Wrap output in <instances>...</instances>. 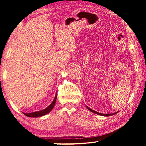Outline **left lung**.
<instances>
[{"label":"left lung","mask_w":146,"mask_h":146,"mask_svg":"<svg viewBox=\"0 0 146 146\" xmlns=\"http://www.w3.org/2000/svg\"><path fill=\"white\" fill-rule=\"evenodd\" d=\"M86 108H87L90 111H91L92 113H95V114H97V115H101V116H104V117H109V116H112V115H115L116 113H118V111L117 112H115V113H108V114H104V113H98V112H97V111H94V110H91V108H90L89 107H88V106H86Z\"/></svg>","instance_id":"8db88e82"}]
</instances>
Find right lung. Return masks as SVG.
Wrapping results in <instances>:
<instances>
[{
	"instance_id": "1",
	"label": "right lung",
	"mask_w": 146,
	"mask_h": 146,
	"mask_svg": "<svg viewBox=\"0 0 146 146\" xmlns=\"http://www.w3.org/2000/svg\"><path fill=\"white\" fill-rule=\"evenodd\" d=\"M57 93V92H56ZM56 93L55 95V98H54V100H53V102H51V104L49 106H48L46 108L44 109L43 110H41V111H35V112H33V113H24V114L27 117H35V118H36V117H42V116L45 115L46 114H48L49 112L51 111V110H53V108H54V106H55V104L56 103V95H57V94Z\"/></svg>"
}]
</instances>
